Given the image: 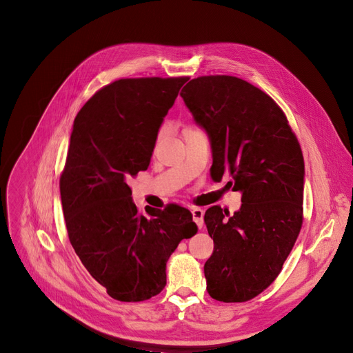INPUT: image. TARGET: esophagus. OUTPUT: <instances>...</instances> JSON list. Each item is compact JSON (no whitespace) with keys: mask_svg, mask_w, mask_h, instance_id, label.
I'll return each instance as SVG.
<instances>
[{"mask_svg":"<svg viewBox=\"0 0 353 353\" xmlns=\"http://www.w3.org/2000/svg\"><path fill=\"white\" fill-rule=\"evenodd\" d=\"M191 212H192L194 221L196 222L198 228L201 230V228L203 226V210H201V208H192Z\"/></svg>","mask_w":353,"mask_h":353,"instance_id":"1","label":"esophagus"}]
</instances>
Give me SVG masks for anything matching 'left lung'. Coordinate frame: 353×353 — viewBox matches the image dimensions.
Segmentation results:
<instances>
[{"instance_id":"obj_1","label":"left lung","mask_w":353,"mask_h":353,"mask_svg":"<svg viewBox=\"0 0 353 353\" xmlns=\"http://www.w3.org/2000/svg\"><path fill=\"white\" fill-rule=\"evenodd\" d=\"M181 97L208 134L211 175H232L242 194L230 215L215 205L203 221L214 239L205 262L206 291L221 302H245L279 275L302 226L305 163L299 142L276 102L236 77L191 79Z\"/></svg>"}]
</instances>
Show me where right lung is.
Here are the masks:
<instances>
[{
  "instance_id": "obj_1",
  "label": "right lung",
  "mask_w": 353,
  "mask_h": 353,
  "mask_svg": "<svg viewBox=\"0 0 353 353\" xmlns=\"http://www.w3.org/2000/svg\"><path fill=\"white\" fill-rule=\"evenodd\" d=\"M188 81L127 78L99 90L75 117L59 179L70 242L91 276L121 302L147 301L167 285V262L198 232L178 205L142 215L127 181L150 167L165 115Z\"/></svg>"
}]
</instances>
